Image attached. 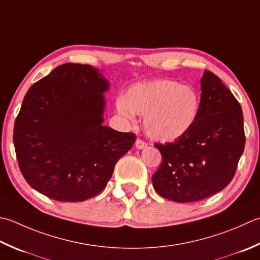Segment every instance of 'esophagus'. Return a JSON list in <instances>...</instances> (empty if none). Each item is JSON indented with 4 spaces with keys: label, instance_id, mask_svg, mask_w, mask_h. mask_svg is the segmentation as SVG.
<instances>
[{
    "label": "esophagus",
    "instance_id": "34e87169",
    "mask_svg": "<svg viewBox=\"0 0 260 260\" xmlns=\"http://www.w3.org/2000/svg\"><path fill=\"white\" fill-rule=\"evenodd\" d=\"M135 146H136V149L142 150V149H145V147L147 146V143H146L145 141H143V140L137 139L136 142H135Z\"/></svg>",
    "mask_w": 260,
    "mask_h": 260
}]
</instances>
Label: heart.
<instances>
[{"label": "heart", "mask_w": 260, "mask_h": 260, "mask_svg": "<svg viewBox=\"0 0 260 260\" xmlns=\"http://www.w3.org/2000/svg\"><path fill=\"white\" fill-rule=\"evenodd\" d=\"M197 91L177 81L160 79L137 83L127 90L118 110L126 117L144 116V128L151 139L169 142L186 134L200 113Z\"/></svg>", "instance_id": "1"}]
</instances>
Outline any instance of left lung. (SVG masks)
<instances>
[{
  "label": "left lung",
  "mask_w": 260,
  "mask_h": 260,
  "mask_svg": "<svg viewBox=\"0 0 260 260\" xmlns=\"http://www.w3.org/2000/svg\"><path fill=\"white\" fill-rule=\"evenodd\" d=\"M195 124L171 143H155L162 162L155 191L177 203L202 201L230 184L245 150L241 106L218 76L205 71Z\"/></svg>",
  "instance_id": "8db88e82"
}]
</instances>
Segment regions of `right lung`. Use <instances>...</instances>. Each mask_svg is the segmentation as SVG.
<instances>
[{"label":"right lung","mask_w":260,"mask_h":260,"mask_svg":"<svg viewBox=\"0 0 260 260\" xmlns=\"http://www.w3.org/2000/svg\"><path fill=\"white\" fill-rule=\"evenodd\" d=\"M108 81L91 65L66 63L30 86L14 121L20 171L40 194L83 202L103 191L134 133L103 125Z\"/></svg>","instance_id":"add662e5"}]
</instances>
